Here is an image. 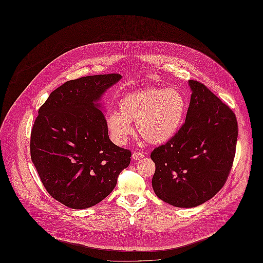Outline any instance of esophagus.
Masks as SVG:
<instances>
[{
    "label": "esophagus",
    "mask_w": 263,
    "mask_h": 263,
    "mask_svg": "<svg viewBox=\"0 0 263 263\" xmlns=\"http://www.w3.org/2000/svg\"><path fill=\"white\" fill-rule=\"evenodd\" d=\"M132 158L135 160V161H140L144 158V154L141 153V152H134L132 154Z\"/></svg>",
    "instance_id": "34e87169"
}]
</instances>
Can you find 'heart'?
<instances>
[{
	"mask_svg": "<svg viewBox=\"0 0 263 263\" xmlns=\"http://www.w3.org/2000/svg\"><path fill=\"white\" fill-rule=\"evenodd\" d=\"M186 99L177 88L151 87L126 93L119 111L106 115V126L113 142L122 145L133 132L131 122L146 142L160 145L175 137L186 111Z\"/></svg>",
	"mask_w": 263,
	"mask_h": 263,
	"instance_id": "obj_1",
	"label": "heart"
}]
</instances>
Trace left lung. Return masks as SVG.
Instances as JSON below:
<instances>
[{"label": "left lung", "instance_id": "obj_1", "mask_svg": "<svg viewBox=\"0 0 263 263\" xmlns=\"http://www.w3.org/2000/svg\"><path fill=\"white\" fill-rule=\"evenodd\" d=\"M188 83L192 93L185 122L175 137L151 153L156 195L181 208L200 205L224 186L238 133L233 110L200 82Z\"/></svg>", "mask_w": 263, "mask_h": 263}]
</instances>
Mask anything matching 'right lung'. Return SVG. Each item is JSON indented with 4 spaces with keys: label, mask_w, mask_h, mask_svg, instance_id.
Wrapping results in <instances>:
<instances>
[{
    "label": "right lung",
    "mask_w": 263,
    "mask_h": 263,
    "mask_svg": "<svg viewBox=\"0 0 263 263\" xmlns=\"http://www.w3.org/2000/svg\"><path fill=\"white\" fill-rule=\"evenodd\" d=\"M119 74L87 76L53 90L38 110L30 156L51 196L72 209H86L108 196L131 152L113 144L100 110L102 93Z\"/></svg>",
    "instance_id": "add662e5"
}]
</instances>
